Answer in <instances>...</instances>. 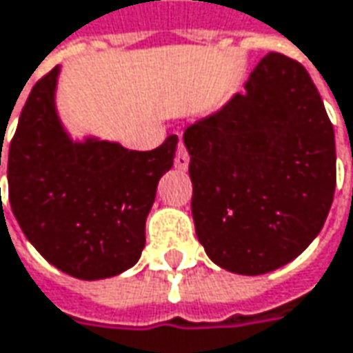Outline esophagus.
<instances>
[{"mask_svg":"<svg viewBox=\"0 0 353 353\" xmlns=\"http://www.w3.org/2000/svg\"><path fill=\"white\" fill-rule=\"evenodd\" d=\"M174 163H176L177 170H188V165H190V153H188V149H185V145L177 143V151H176V157H174Z\"/></svg>","mask_w":353,"mask_h":353,"instance_id":"1","label":"esophagus"}]
</instances>
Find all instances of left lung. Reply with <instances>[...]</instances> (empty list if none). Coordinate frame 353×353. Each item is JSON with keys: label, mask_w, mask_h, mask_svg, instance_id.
I'll list each match as a JSON object with an SVG mask.
<instances>
[{"label": "left lung", "mask_w": 353, "mask_h": 353, "mask_svg": "<svg viewBox=\"0 0 353 353\" xmlns=\"http://www.w3.org/2000/svg\"><path fill=\"white\" fill-rule=\"evenodd\" d=\"M244 88L190 125L183 143L206 254L226 271L265 274L299 256L323 228L336 192V137L297 60L265 56Z\"/></svg>", "instance_id": "1"}]
</instances>
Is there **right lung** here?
<instances>
[{
	"label": "right lung",
	"mask_w": 353,
	"mask_h": 353,
	"mask_svg": "<svg viewBox=\"0 0 353 353\" xmlns=\"http://www.w3.org/2000/svg\"><path fill=\"white\" fill-rule=\"evenodd\" d=\"M58 72L56 66L34 84L19 114L8 153L10 204L50 265L84 281L107 279L141 256L145 220L159 177L174 165L177 137L151 151L74 143L54 107Z\"/></svg>",
	"instance_id": "1"
}]
</instances>
